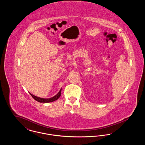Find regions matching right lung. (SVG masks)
Here are the masks:
<instances>
[{
	"mask_svg": "<svg viewBox=\"0 0 145 145\" xmlns=\"http://www.w3.org/2000/svg\"><path fill=\"white\" fill-rule=\"evenodd\" d=\"M30 94L35 101H37L39 102H40V103H49V102H52L55 101L60 97L61 94V89L60 90L59 93L56 96L50 98H42L40 97H37L35 96L34 95L31 94L30 93Z\"/></svg>",
	"mask_w": 145,
	"mask_h": 145,
	"instance_id": "add662e5",
	"label": "right lung"
}]
</instances>
